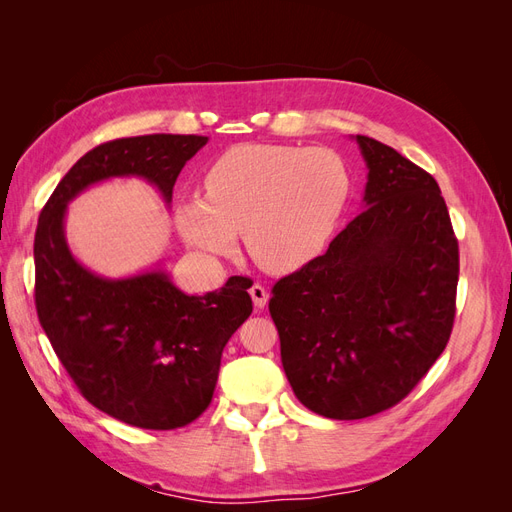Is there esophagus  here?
Returning a JSON list of instances; mask_svg holds the SVG:
<instances>
[{
    "label": "esophagus",
    "mask_w": 512,
    "mask_h": 512,
    "mask_svg": "<svg viewBox=\"0 0 512 512\" xmlns=\"http://www.w3.org/2000/svg\"><path fill=\"white\" fill-rule=\"evenodd\" d=\"M250 297H252L256 309H265V305H267V301H269V292L265 290V286L254 284V286L250 288Z\"/></svg>",
    "instance_id": "34e87169"
}]
</instances>
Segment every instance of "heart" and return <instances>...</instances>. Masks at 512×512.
Listing matches in <instances>:
<instances>
[{"mask_svg":"<svg viewBox=\"0 0 512 512\" xmlns=\"http://www.w3.org/2000/svg\"><path fill=\"white\" fill-rule=\"evenodd\" d=\"M350 173L335 151L277 143L230 147L205 173V198L175 209L181 237L198 252L245 247L271 273L297 271L329 243L350 196Z\"/></svg>","mask_w":512,"mask_h":512,"instance_id":"1","label":"heart"}]
</instances>
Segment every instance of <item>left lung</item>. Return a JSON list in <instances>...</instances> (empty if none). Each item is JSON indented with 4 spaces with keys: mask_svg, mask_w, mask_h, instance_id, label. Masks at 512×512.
Here are the masks:
<instances>
[{
    "mask_svg": "<svg viewBox=\"0 0 512 512\" xmlns=\"http://www.w3.org/2000/svg\"><path fill=\"white\" fill-rule=\"evenodd\" d=\"M356 145L363 211L269 301L294 395L337 421L389 410L421 382L451 337L459 280L436 179L374 138Z\"/></svg>",
    "mask_w": 512,
    "mask_h": 512,
    "instance_id": "1",
    "label": "left lung"
}]
</instances>
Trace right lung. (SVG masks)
Returning a JSON list of instances; mask_svg holds the SVG:
<instances>
[{
	"label": "right lung",
	"mask_w": 512,
	"mask_h": 512,
	"mask_svg": "<svg viewBox=\"0 0 512 512\" xmlns=\"http://www.w3.org/2000/svg\"><path fill=\"white\" fill-rule=\"evenodd\" d=\"M207 136L147 134L87 151L44 205L34 241L36 309L42 329L91 406L134 427L177 429L207 410L224 346L252 314L247 277L185 294L162 269L132 277L91 273L70 252L66 209L89 185L141 177L164 203Z\"/></svg>",
	"instance_id": "right-lung-1"
}]
</instances>
